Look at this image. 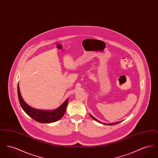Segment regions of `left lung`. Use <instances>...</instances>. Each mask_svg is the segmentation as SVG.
Masks as SVG:
<instances>
[{
  "label": "left lung",
  "instance_id": "obj_1",
  "mask_svg": "<svg viewBox=\"0 0 158 158\" xmlns=\"http://www.w3.org/2000/svg\"><path fill=\"white\" fill-rule=\"evenodd\" d=\"M90 117L94 119V120H95V121H98L99 123H102L101 122H100L99 121H98V120H97L95 118H94L92 115H90ZM120 123V121H119V122H117V123H110V124H105V123H102V124H106V125H110V126H113V125H114V124H118V123Z\"/></svg>",
  "mask_w": 158,
  "mask_h": 158
}]
</instances>
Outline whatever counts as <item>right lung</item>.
Instances as JSON below:
<instances>
[{"label":"right lung","instance_id":"add662e5","mask_svg":"<svg viewBox=\"0 0 158 158\" xmlns=\"http://www.w3.org/2000/svg\"><path fill=\"white\" fill-rule=\"evenodd\" d=\"M18 95L23 110L34 120L41 123H50L60 120L66 112L69 101L67 99L60 107L54 111H43L33 108L25 102L20 93L19 84H18Z\"/></svg>","mask_w":158,"mask_h":158}]
</instances>
